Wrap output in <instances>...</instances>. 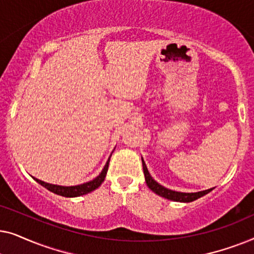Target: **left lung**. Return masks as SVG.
<instances>
[{
  "mask_svg": "<svg viewBox=\"0 0 254 254\" xmlns=\"http://www.w3.org/2000/svg\"><path fill=\"white\" fill-rule=\"evenodd\" d=\"M142 166H143V173H144V178H145V183L149 189H150L152 192L157 194V195L165 197V199L171 200V201H177V202H192V201L199 199V197L206 195L209 192L213 190V189L206 190H200V192H195V193H183V192H177V190H172L166 189V187L162 186L161 184H158L156 180L152 178L149 173L147 165L142 158Z\"/></svg>",
  "mask_w": 254,
  "mask_h": 254,
  "instance_id": "obj_1",
  "label": "left lung"
}]
</instances>
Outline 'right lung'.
Wrapping results in <instances>:
<instances>
[{
	"label": "right lung",
	"mask_w": 254,
	"mask_h": 254,
	"mask_svg": "<svg viewBox=\"0 0 254 254\" xmlns=\"http://www.w3.org/2000/svg\"><path fill=\"white\" fill-rule=\"evenodd\" d=\"M109 163H110V158L109 161L106 162L105 166L102 170V172L99 173V176H97L95 179L90 180L88 183L81 184V185H76V186H61V185H54V184H50V183H45L43 180L34 178L37 183H39L41 186H44L45 189H47L51 192H53L58 195L61 196H65V197H76V196H81L84 195V194H88L92 190H95L96 189L102 185V183L105 179L106 173H107V169H109Z\"/></svg>",
	"instance_id": "1"
}]
</instances>
